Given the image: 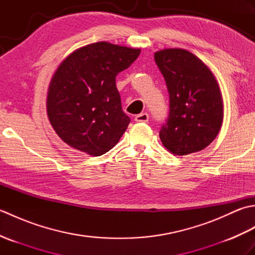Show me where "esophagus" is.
Returning <instances> with one entry per match:
<instances>
[{"label":"esophagus","instance_id":"1","mask_svg":"<svg viewBox=\"0 0 255 255\" xmlns=\"http://www.w3.org/2000/svg\"><path fill=\"white\" fill-rule=\"evenodd\" d=\"M149 121V115L147 113H141L134 117V122L137 123H147Z\"/></svg>","mask_w":255,"mask_h":255}]
</instances>
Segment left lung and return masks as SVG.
<instances>
[{
	"mask_svg": "<svg viewBox=\"0 0 255 255\" xmlns=\"http://www.w3.org/2000/svg\"><path fill=\"white\" fill-rule=\"evenodd\" d=\"M170 94V113L160 130L175 155L198 152L214 141L224 121V103L214 73L194 53L167 48L154 53Z\"/></svg>",
	"mask_w": 255,
	"mask_h": 255,
	"instance_id": "8db88e82",
	"label": "left lung"
}]
</instances>
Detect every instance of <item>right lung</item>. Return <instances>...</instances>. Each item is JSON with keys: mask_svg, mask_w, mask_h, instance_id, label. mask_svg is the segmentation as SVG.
I'll return each mask as SVG.
<instances>
[{"mask_svg": "<svg viewBox=\"0 0 255 255\" xmlns=\"http://www.w3.org/2000/svg\"><path fill=\"white\" fill-rule=\"evenodd\" d=\"M140 51L99 41L79 48L60 63L48 89L47 114L70 147L99 156L117 144L130 118L122 110L116 77Z\"/></svg>", "mask_w": 255, "mask_h": 255, "instance_id": "add662e5", "label": "right lung"}]
</instances>
